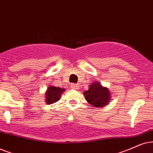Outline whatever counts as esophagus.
<instances>
[{
    "instance_id": "34e87169",
    "label": "esophagus",
    "mask_w": 153,
    "mask_h": 153,
    "mask_svg": "<svg viewBox=\"0 0 153 153\" xmlns=\"http://www.w3.org/2000/svg\"><path fill=\"white\" fill-rule=\"evenodd\" d=\"M71 88L72 89H74V90H76V89L79 88V85L78 84H72L71 85Z\"/></svg>"
}]
</instances>
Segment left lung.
<instances>
[{"instance_id": "left-lung-1", "label": "left lung", "mask_w": 153, "mask_h": 153, "mask_svg": "<svg viewBox=\"0 0 153 153\" xmlns=\"http://www.w3.org/2000/svg\"><path fill=\"white\" fill-rule=\"evenodd\" d=\"M85 100L89 104L95 107H103L109 102L110 93L107 88H104L98 82H93L88 90L84 92Z\"/></svg>"}]
</instances>
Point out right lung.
<instances>
[{
    "label": "right lung",
    "instance_id": "right-lung-1",
    "mask_svg": "<svg viewBox=\"0 0 153 153\" xmlns=\"http://www.w3.org/2000/svg\"><path fill=\"white\" fill-rule=\"evenodd\" d=\"M63 92H64V89L49 86L46 93V102L47 104H53L57 102L60 99L61 94Z\"/></svg>",
    "mask_w": 153,
    "mask_h": 153
}]
</instances>
